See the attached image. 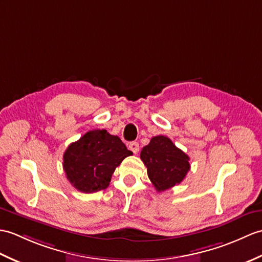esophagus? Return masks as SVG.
<instances>
[{"label": "esophagus", "instance_id": "esophagus-1", "mask_svg": "<svg viewBox=\"0 0 262 262\" xmlns=\"http://www.w3.org/2000/svg\"><path fill=\"white\" fill-rule=\"evenodd\" d=\"M129 149L133 151L134 154H137L138 153V150H139V145H138V143H136V142H132L130 144H129Z\"/></svg>", "mask_w": 262, "mask_h": 262}]
</instances>
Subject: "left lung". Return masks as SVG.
<instances>
[{"label":"left lung","mask_w":262,"mask_h":262,"mask_svg":"<svg viewBox=\"0 0 262 262\" xmlns=\"http://www.w3.org/2000/svg\"><path fill=\"white\" fill-rule=\"evenodd\" d=\"M141 160L147 167V175L157 192L180 184L191 167L190 157L163 135L153 137L143 147Z\"/></svg>","instance_id":"left-lung-1"}]
</instances>
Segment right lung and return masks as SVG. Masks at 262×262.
<instances>
[{
  "label": "right lung",
  "mask_w": 262,
  "mask_h": 262,
  "mask_svg": "<svg viewBox=\"0 0 262 262\" xmlns=\"http://www.w3.org/2000/svg\"><path fill=\"white\" fill-rule=\"evenodd\" d=\"M132 154L118 136L106 129H94L68 146L63 154V169L78 191L98 192L108 187L115 169Z\"/></svg>",
  "instance_id": "obj_1"
}]
</instances>
